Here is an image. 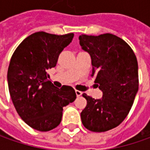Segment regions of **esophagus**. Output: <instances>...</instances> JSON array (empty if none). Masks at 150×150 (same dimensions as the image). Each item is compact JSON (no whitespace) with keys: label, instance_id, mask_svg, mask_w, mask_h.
<instances>
[{"label":"esophagus","instance_id":"1","mask_svg":"<svg viewBox=\"0 0 150 150\" xmlns=\"http://www.w3.org/2000/svg\"><path fill=\"white\" fill-rule=\"evenodd\" d=\"M75 92H76V94H77L78 97H80V96L83 94V93H82V92H80V91H78V90H76Z\"/></svg>","mask_w":150,"mask_h":150}]
</instances>
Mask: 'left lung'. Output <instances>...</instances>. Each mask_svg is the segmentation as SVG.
<instances>
[{
    "label": "left lung",
    "mask_w": 150,
    "mask_h": 150,
    "mask_svg": "<svg viewBox=\"0 0 150 150\" xmlns=\"http://www.w3.org/2000/svg\"><path fill=\"white\" fill-rule=\"evenodd\" d=\"M79 43L91 57V77L103 93L99 99L83 94L87 106L82 123L90 131L105 132L121 124L134 103L139 90L137 58L126 42L110 33L81 35Z\"/></svg>",
    "instance_id": "1"
}]
</instances>
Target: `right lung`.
Segmentation results:
<instances>
[{"mask_svg":"<svg viewBox=\"0 0 150 150\" xmlns=\"http://www.w3.org/2000/svg\"><path fill=\"white\" fill-rule=\"evenodd\" d=\"M73 36L35 32L22 41L11 58L7 72L10 95L19 116L34 129H53L61 123L63 107L76 99L72 87H55L47 72L56 67L58 56Z\"/></svg>","mask_w":150,"mask_h":150,"instance_id":"1","label":"right lung"}]
</instances>
